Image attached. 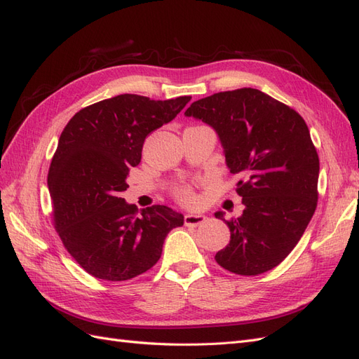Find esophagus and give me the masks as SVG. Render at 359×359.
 Here are the masks:
<instances>
[{
    "label": "esophagus",
    "instance_id": "1",
    "mask_svg": "<svg viewBox=\"0 0 359 359\" xmlns=\"http://www.w3.org/2000/svg\"><path fill=\"white\" fill-rule=\"evenodd\" d=\"M206 222V215L203 214H186L184 215V223L186 226H199Z\"/></svg>",
    "mask_w": 359,
    "mask_h": 359
}]
</instances>
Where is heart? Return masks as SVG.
<instances>
[{
  "label": "heart",
  "instance_id": "heart-1",
  "mask_svg": "<svg viewBox=\"0 0 359 359\" xmlns=\"http://www.w3.org/2000/svg\"><path fill=\"white\" fill-rule=\"evenodd\" d=\"M177 196L182 202H190L193 199V193H191V190L189 187H180L177 190Z\"/></svg>",
  "mask_w": 359,
  "mask_h": 359
}]
</instances>
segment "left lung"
Segmentation results:
<instances>
[{"mask_svg":"<svg viewBox=\"0 0 359 359\" xmlns=\"http://www.w3.org/2000/svg\"><path fill=\"white\" fill-rule=\"evenodd\" d=\"M219 135L231 173H240V217L224 220L231 241L215 255L233 274L276 268L298 244L318 205L319 157L302 116L273 97L241 88L193 102L184 114Z\"/></svg>","mask_w":359,"mask_h":359,"instance_id":"8db88e82","label":"left lung"}]
</instances>
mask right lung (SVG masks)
Here are the masks:
<instances>
[{"mask_svg": "<svg viewBox=\"0 0 359 359\" xmlns=\"http://www.w3.org/2000/svg\"><path fill=\"white\" fill-rule=\"evenodd\" d=\"M121 94L86 106L64 127L48 187L53 224L64 247L95 278L124 281L153 268L184 215L165 205L137 208L119 198L142 158L145 137L190 102Z\"/></svg>", "mask_w": 359, "mask_h": 359, "instance_id": "obj_1", "label": "right lung"}]
</instances>
